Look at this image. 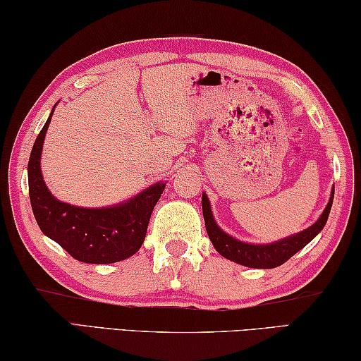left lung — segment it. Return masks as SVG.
Masks as SVG:
<instances>
[{"label":"left lung","instance_id":"8db88e82","mask_svg":"<svg viewBox=\"0 0 361 361\" xmlns=\"http://www.w3.org/2000/svg\"><path fill=\"white\" fill-rule=\"evenodd\" d=\"M334 199V188L331 191V197L326 209L323 210L320 218L310 226V228L298 232L295 235L285 237L277 242L267 243V245H259V243H245L234 239V237L226 234V232L216 224L215 218H213L212 207L209 202L207 194H202V212L205 219V229L209 234L213 247L216 252L224 256L226 259H231L237 262V264L253 267V269H272L277 266H282L285 261H288L293 255H296L299 250H302L307 243L319 234V232L325 228L328 221L329 210H331Z\"/></svg>","mask_w":361,"mask_h":361}]
</instances>
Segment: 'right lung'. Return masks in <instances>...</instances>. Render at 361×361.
<instances>
[{
    "mask_svg": "<svg viewBox=\"0 0 361 361\" xmlns=\"http://www.w3.org/2000/svg\"><path fill=\"white\" fill-rule=\"evenodd\" d=\"M54 108L36 137L28 161V191L36 223L42 234L56 240L78 261L111 264L130 258L142 247L152 209L166 183L159 181L126 202L103 209L60 202L47 189L41 173L42 143Z\"/></svg>",
    "mask_w": 361,
    "mask_h": 361,
    "instance_id": "add662e5",
    "label": "right lung"
}]
</instances>
